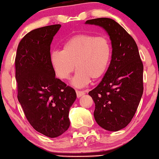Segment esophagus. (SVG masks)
<instances>
[{
    "label": "esophagus",
    "mask_w": 159,
    "mask_h": 159,
    "mask_svg": "<svg viewBox=\"0 0 159 159\" xmlns=\"http://www.w3.org/2000/svg\"><path fill=\"white\" fill-rule=\"evenodd\" d=\"M76 95H77L78 98H80V97L83 96V95H85V92H83V91H78V90H76Z\"/></svg>",
    "instance_id": "esophagus-1"
}]
</instances>
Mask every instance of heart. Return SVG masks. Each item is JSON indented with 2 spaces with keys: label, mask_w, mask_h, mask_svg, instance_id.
Masks as SVG:
<instances>
[{
  "label": "heart",
  "mask_w": 159,
  "mask_h": 159,
  "mask_svg": "<svg viewBox=\"0 0 159 159\" xmlns=\"http://www.w3.org/2000/svg\"><path fill=\"white\" fill-rule=\"evenodd\" d=\"M111 45L105 36L80 34L64 42L62 51L51 54V63L61 80H67L76 67L77 71L71 83L82 88L90 80L102 77L108 67L111 57Z\"/></svg>",
  "instance_id": "b5f03b06"
}]
</instances>
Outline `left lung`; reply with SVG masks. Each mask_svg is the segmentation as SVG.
Wrapping results in <instances>:
<instances>
[{"label":"left lung","instance_id":"8db88e82","mask_svg":"<svg viewBox=\"0 0 159 159\" xmlns=\"http://www.w3.org/2000/svg\"><path fill=\"white\" fill-rule=\"evenodd\" d=\"M102 27L111 42V60L103 79L89 93L95 102L94 117L108 131L126 127L134 117L143 93V65L134 39L110 18L87 20Z\"/></svg>","mask_w":159,"mask_h":159}]
</instances>
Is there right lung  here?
Returning a JSON list of instances; mask_svg holds the SVG:
<instances>
[{
	"instance_id": "add662e5",
	"label": "right lung",
	"mask_w": 159,
	"mask_h": 159,
	"mask_svg": "<svg viewBox=\"0 0 159 159\" xmlns=\"http://www.w3.org/2000/svg\"><path fill=\"white\" fill-rule=\"evenodd\" d=\"M61 25L32 30L20 41L15 66L17 98L32 127L50 138L70 127L69 111L75 90L55 77L51 63V44Z\"/></svg>"
}]
</instances>
